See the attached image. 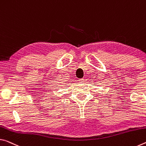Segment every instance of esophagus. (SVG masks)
Here are the masks:
<instances>
[{
  "label": "esophagus",
  "instance_id": "34e87169",
  "mask_svg": "<svg viewBox=\"0 0 146 146\" xmlns=\"http://www.w3.org/2000/svg\"><path fill=\"white\" fill-rule=\"evenodd\" d=\"M78 81H79V82L81 83H83L85 82L84 79H80V80H79Z\"/></svg>",
  "mask_w": 146,
  "mask_h": 146
}]
</instances>
